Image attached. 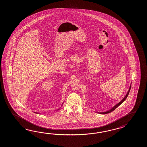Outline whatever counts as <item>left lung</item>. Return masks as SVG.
Instances as JSON below:
<instances>
[{
  "label": "left lung",
  "mask_w": 147,
  "mask_h": 147,
  "mask_svg": "<svg viewBox=\"0 0 147 147\" xmlns=\"http://www.w3.org/2000/svg\"><path fill=\"white\" fill-rule=\"evenodd\" d=\"M131 86H130V88H129V90H128V92H127V93L126 94V95L123 98V99L120 102H119L118 104H117L116 105H115V106H114L113 107H112V109H109V111H106V112H100V114H108V113H111V112H113L114 110H115V109H116V108L118 107V106H119L122 102L126 99V98H127V96L129 95V92H130V89H131Z\"/></svg>",
  "instance_id": "left-lung-1"
}]
</instances>
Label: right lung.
<instances>
[{
    "label": "right lung",
    "mask_w": 147,
    "mask_h": 147,
    "mask_svg": "<svg viewBox=\"0 0 147 147\" xmlns=\"http://www.w3.org/2000/svg\"><path fill=\"white\" fill-rule=\"evenodd\" d=\"M34 113H36V114H37V113H38H38H37V112H34Z\"/></svg>",
    "instance_id": "obj_1"
}]
</instances>
